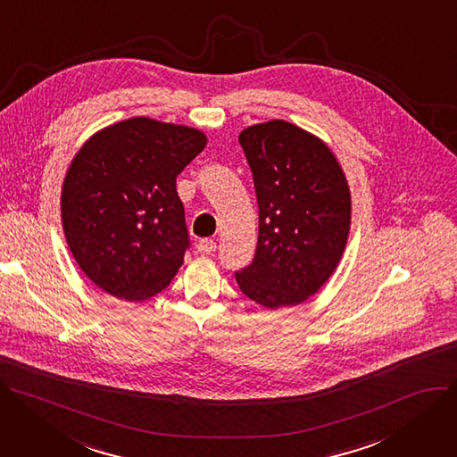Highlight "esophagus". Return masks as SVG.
Masks as SVG:
<instances>
[{"label":"esophagus","mask_w":457,"mask_h":457,"mask_svg":"<svg viewBox=\"0 0 457 457\" xmlns=\"http://www.w3.org/2000/svg\"><path fill=\"white\" fill-rule=\"evenodd\" d=\"M197 252H199V254H214V252H216V241L209 239V237L199 239L197 241Z\"/></svg>","instance_id":"obj_1"}]
</instances>
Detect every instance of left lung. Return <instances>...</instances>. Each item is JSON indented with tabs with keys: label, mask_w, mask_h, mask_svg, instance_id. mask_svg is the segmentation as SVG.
<instances>
[{
	"label": "left lung",
	"mask_w": 457,
	"mask_h": 457,
	"mask_svg": "<svg viewBox=\"0 0 457 457\" xmlns=\"http://www.w3.org/2000/svg\"><path fill=\"white\" fill-rule=\"evenodd\" d=\"M239 143L260 209L252 263L236 272L241 292L267 309L294 307L336 270L350 230V190L332 150L314 134L272 120Z\"/></svg>",
	"instance_id": "obj_1"
}]
</instances>
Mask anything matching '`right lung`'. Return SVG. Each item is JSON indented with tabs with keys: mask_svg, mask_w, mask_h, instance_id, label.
Instances as JSON below:
<instances>
[{
	"mask_svg": "<svg viewBox=\"0 0 457 457\" xmlns=\"http://www.w3.org/2000/svg\"><path fill=\"white\" fill-rule=\"evenodd\" d=\"M205 145L201 130L130 118L79 148L62 221L74 260L101 290L145 301L178 274L190 241L176 178Z\"/></svg>",
	"mask_w": 457,
	"mask_h": 457,
	"instance_id": "1",
	"label": "right lung"
}]
</instances>
